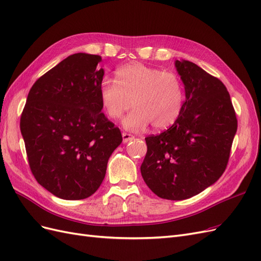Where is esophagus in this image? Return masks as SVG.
<instances>
[{
    "mask_svg": "<svg viewBox=\"0 0 261 261\" xmlns=\"http://www.w3.org/2000/svg\"><path fill=\"white\" fill-rule=\"evenodd\" d=\"M122 136H123V143L124 144H126V143H128V141H130V140H133L134 138V135H132V134H128V133H123L122 134Z\"/></svg>",
    "mask_w": 261,
    "mask_h": 261,
    "instance_id": "1",
    "label": "esophagus"
}]
</instances>
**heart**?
Wrapping results in <instances>:
<instances>
[{
    "mask_svg": "<svg viewBox=\"0 0 261 261\" xmlns=\"http://www.w3.org/2000/svg\"><path fill=\"white\" fill-rule=\"evenodd\" d=\"M101 106L111 120L125 117L123 125L140 130L149 124L154 129H167L174 124L185 103L184 85L177 74L132 63L118 68L115 81L105 78L99 88Z\"/></svg>",
    "mask_w": 261,
    "mask_h": 261,
    "instance_id": "1",
    "label": "heart"
}]
</instances>
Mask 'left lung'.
<instances>
[{
  "label": "left lung",
  "instance_id": "obj_1",
  "mask_svg": "<svg viewBox=\"0 0 261 261\" xmlns=\"http://www.w3.org/2000/svg\"><path fill=\"white\" fill-rule=\"evenodd\" d=\"M175 66L185 86L183 111L169 129L145 138L147 153L140 171L160 198L183 200L223 174L238 118L219 78L189 61H175Z\"/></svg>",
  "mask_w": 261,
  "mask_h": 261
}]
</instances>
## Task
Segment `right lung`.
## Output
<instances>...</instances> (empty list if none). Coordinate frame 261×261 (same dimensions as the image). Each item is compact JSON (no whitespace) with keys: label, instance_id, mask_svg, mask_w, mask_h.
Returning <instances> with one entry per match:
<instances>
[{"label":"right lung","instance_id":"obj_1","mask_svg":"<svg viewBox=\"0 0 261 261\" xmlns=\"http://www.w3.org/2000/svg\"><path fill=\"white\" fill-rule=\"evenodd\" d=\"M101 61L100 55L76 53L60 62L31 87L20 116L31 173L62 199L96 193L123 140L101 111Z\"/></svg>","mask_w":261,"mask_h":261}]
</instances>
